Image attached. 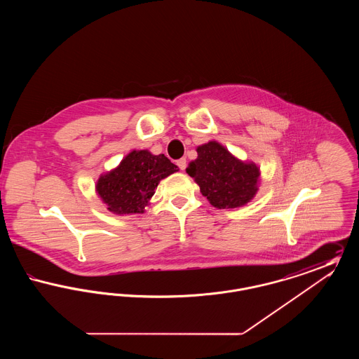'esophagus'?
<instances>
[{"instance_id":"obj_1","label":"esophagus","mask_w":359,"mask_h":359,"mask_svg":"<svg viewBox=\"0 0 359 359\" xmlns=\"http://www.w3.org/2000/svg\"><path fill=\"white\" fill-rule=\"evenodd\" d=\"M176 164H177V167H179L182 171H184V170H186V167H187V160L183 157V158L177 160V161H176Z\"/></svg>"}]
</instances>
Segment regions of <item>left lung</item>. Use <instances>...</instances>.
<instances>
[{
  "instance_id": "obj_1",
  "label": "left lung",
  "mask_w": 359,
  "mask_h": 359,
  "mask_svg": "<svg viewBox=\"0 0 359 359\" xmlns=\"http://www.w3.org/2000/svg\"><path fill=\"white\" fill-rule=\"evenodd\" d=\"M196 152L198 158L189 163L186 171L211 205L236 208L255 198L259 177L256 164L241 161L215 141L198 147Z\"/></svg>"
}]
</instances>
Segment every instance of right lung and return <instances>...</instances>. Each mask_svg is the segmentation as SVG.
I'll return each mask as SVG.
<instances>
[{"mask_svg":"<svg viewBox=\"0 0 359 359\" xmlns=\"http://www.w3.org/2000/svg\"><path fill=\"white\" fill-rule=\"evenodd\" d=\"M176 171L177 167L164 154L133 151L121 161L118 168L100 177L97 192L111 212H144L160 180Z\"/></svg>","mask_w":359,"mask_h":359,"instance_id":"add662e5","label":"right lung"}]
</instances>
